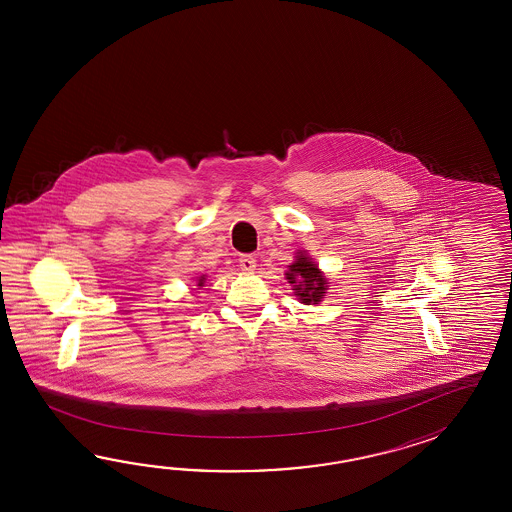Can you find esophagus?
<instances>
[{
  "instance_id": "34e87169",
  "label": "esophagus",
  "mask_w": 512,
  "mask_h": 512,
  "mask_svg": "<svg viewBox=\"0 0 512 512\" xmlns=\"http://www.w3.org/2000/svg\"><path fill=\"white\" fill-rule=\"evenodd\" d=\"M241 271L251 272L256 269V258L251 254H243L240 258Z\"/></svg>"
}]
</instances>
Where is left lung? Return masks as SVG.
<instances>
[{
    "label": "left lung",
    "mask_w": 512,
    "mask_h": 512,
    "mask_svg": "<svg viewBox=\"0 0 512 512\" xmlns=\"http://www.w3.org/2000/svg\"><path fill=\"white\" fill-rule=\"evenodd\" d=\"M287 280L293 283L294 293L304 304H318L326 293V278L318 271L315 261L305 254H298L293 265H289Z\"/></svg>",
    "instance_id": "obj_1"
}]
</instances>
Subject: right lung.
<instances>
[{
    "label": "right lung",
    "instance_id": "obj_1",
    "mask_svg": "<svg viewBox=\"0 0 512 512\" xmlns=\"http://www.w3.org/2000/svg\"><path fill=\"white\" fill-rule=\"evenodd\" d=\"M203 280H205V278H201V280H199V283H197V285H203Z\"/></svg>",
    "mask_w": 512,
    "mask_h": 512
}]
</instances>
